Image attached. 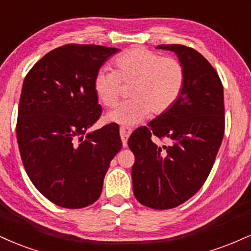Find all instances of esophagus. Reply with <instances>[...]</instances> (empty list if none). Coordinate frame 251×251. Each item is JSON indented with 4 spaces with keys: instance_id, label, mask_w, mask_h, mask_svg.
I'll return each instance as SVG.
<instances>
[{
    "instance_id": "esophagus-1",
    "label": "esophagus",
    "mask_w": 251,
    "mask_h": 251,
    "mask_svg": "<svg viewBox=\"0 0 251 251\" xmlns=\"http://www.w3.org/2000/svg\"><path fill=\"white\" fill-rule=\"evenodd\" d=\"M131 132H132L131 128L120 127V137H122V141H123L124 147L127 146V139L129 137V134H131Z\"/></svg>"
}]
</instances>
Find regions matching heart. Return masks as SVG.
<instances>
[{"label":"heart","instance_id":"heart-1","mask_svg":"<svg viewBox=\"0 0 251 251\" xmlns=\"http://www.w3.org/2000/svg\"><path fill=\"white\" fill-rule=\"evenodd\" d=\"M116 71L102 68L96 74L93 89L104 106L119 100L124 85H132L127 101L107 114V120L134 125L152 112L161 116L179 100L186 83L185 66L179 59L145 48H133L114 62Z\"/></svg>","mask_w":251,"mask_h":251}]
</instances>
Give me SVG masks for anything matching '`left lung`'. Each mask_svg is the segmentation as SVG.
Wrapping results in <instances>:
<instances>
[{
	"label": "left lung",
	"instance_id": "8db88e82",
	"mask_svg": "<svg viewBox=\"0 0 251 251\" xmlns=\"http://www.w3.org/2000/svg\"><path fill=\"white\" fill-rule=\"evenodd\" d=\"M156 48L176 53L185 66V87L168 112L135 129L127 144L135 156V199L161 210L182 204L207 180L225 134V99L219 75L200 52L181 44ZM153 136L169 145L160 147Z\"/></svg>",
	"mask_w": 251,
	"mask_h": 251
}]
</instances>
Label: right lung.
I'll list each match as a JSON object with an SVG mask.
<instances>
[{
    "mask_svg": "<svg viewBox=\"0 0 251 251\" xmlns=\"http://www.w3.org/2000/svg\"><path fill=\"white\" fill-rule=\"evenodd\" d=\"M119 51L95 44H66L50 51L24 78L16 135L29 179L48 200L78 209L101 194L111 160L122 150L114 123L93 132L99 119L93 79Z\"/></svg>",
    "mask_w": 251,
    "mask_h": 251,
    "instance_id": "1",
    "label": "right lung"
}]
</instances>
